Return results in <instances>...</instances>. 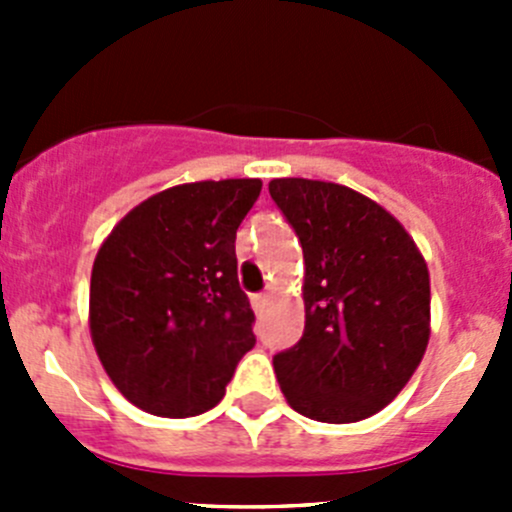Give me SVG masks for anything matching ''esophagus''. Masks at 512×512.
I'll return each instance as SVG.
<instances>
[{
	"mask_svg": "<svg viewBox=\"0 0 512 512\" xmlns=\"http://www.w3.org/2000/svg\"><path fill=\"white\" fill-rule=\"evenodd\" d=\"M267 304H270V294H255V297H252V307H255V312H265Z\"/></svg>",
	"mask_w": 512,
	"mask_h": 512,
	"instance_id": "1",
	"label": "esophagus"
}]
</instances>
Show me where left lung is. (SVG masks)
Segmentation results:
<instances>
[{
  "instance_id": "left-lung-1",
  "label": "left lung",
  "mask_w": 512,
  "mask_h": 512,
  "mask_svg": "<svg viewBox=\"0 0 512 512\" xmlns=\"http://www.w3.org/2000/svg\"><path fill=\"white\" fill-rule=\"evenodd\" d=\"M270 195L304 252V334L272 359L282 394L314 421L374 416L426 352V260L389 210L347 185L277 178Z\"/></svg>"
}]
</instances>
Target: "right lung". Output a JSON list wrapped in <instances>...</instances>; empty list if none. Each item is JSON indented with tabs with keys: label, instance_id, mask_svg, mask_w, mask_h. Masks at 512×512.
Returning a JSON list of instances; mask_svg holds the SVG:
<instances>
[{
	"label": "right lung",
	"instance_id": "right-lung-1",
	"mask_svg": "<svg viewBox=\"0 0 512 512\" xmlns=\"http://www.w3.org/2000/svg\"><path fill=\"white\" fill-rule=\"evenodd\" d=\"M260 190L257 178L175 185L103 240L91 270V339L138 409L165 418L213 409L255 347L235 235Z\"/></svg>",
	"mask_w": 512,
	"mask_h": 512
}]
</instances>
